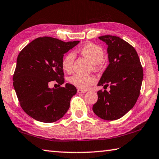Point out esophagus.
Instances as JSON below:
<instances>
[{"mask_svg":"<svg viewBox=\"0 0 159 159\" xmlns=\"http://www.w3.org/2000/svg\"><path fill=\"white\" fill-rule=\"evenodd\" d=\"M77 93H86V91L85 90H81V89H78L77 90Z\"/></svg>","mask_w":159,"mask_h":159,"instance_id":"esophagus-1","label":"esophagus"}]
</instances>
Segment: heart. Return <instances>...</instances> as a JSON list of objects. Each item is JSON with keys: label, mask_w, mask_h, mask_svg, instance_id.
Returning a JSON list of instances; mask_svg holds the SVG:
<instances>
[{"label": "heart", "mask_w": 159, "mask_h": 159, "mask_svg": "<svg viewBox=\"0 0 159 159\" xmlns=\"http://www.w3.org/2000/svg\"><path fill=\"white\" fill-rule=\"evenodd\" d=\"M80 52L95 65L100 64L104 60V53L103 50L101 47L95 44L85 45L80 49ZM74 58L75 55L74 52H69L64 56L61 61V67L64 71L70 72L71 71ZM69 81L76 87L85 90L95 83V79L92 76L75 74L69 78Z\"/></svg>", "instance_id": "b5f03b06"}]
</instances>
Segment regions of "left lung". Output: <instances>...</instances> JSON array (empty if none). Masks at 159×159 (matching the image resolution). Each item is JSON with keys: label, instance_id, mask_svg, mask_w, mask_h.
I'll return each mask as SVG.
<instances>
[{"label": "left lung", "instance_id": "left-lung-1", "mask_svg": "<svg viewBox=\"0 0 159 159\" xmlns=\"http://www.w3.org/2000/svg\"><path fill=\"white\" fill-rule=\"evenodd\" d=\"M107 45L109 65L98 85L110 90H99L98 99L93 107L102 119L114 120L121 118L135 104L143 80V69L134 48L115 36L98 37Z\"/></svg>", "mask_w": 159, "mask_h": 159}]
</instances>
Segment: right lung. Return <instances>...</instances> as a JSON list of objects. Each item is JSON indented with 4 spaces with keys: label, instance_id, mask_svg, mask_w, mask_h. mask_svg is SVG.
Returning <instances> with one entry per match:
<instances>
[{
    "label": "right lung",
    "instance_id": "1",
    "mask_svg": "<svg viewBox=\"0 0 159 159\" xmlns=\"http://www.w3.org/2000/svg\"><path fill=\"white\" fill-rule=\"evenodd\" d=\"M79 41L64 42L51 37L37 38L19 54L13 76V86L21 108L29 116L43 123L62 118L77 93L74 85L50 88V81L64 83L61 61L64 54Z\"/></svg>",
    "mask_w": 159,
    "mask_h": 159
}]
</instances>
